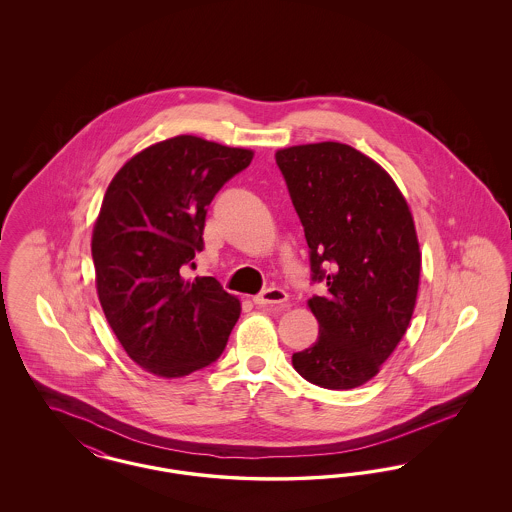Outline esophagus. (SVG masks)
<instances>
[{"label":"esophagus","instance_id":"esophagus-1","mask_svg":"<svg viewBox=\"0 0 512 512\" xmlns=\"http://www.w3.org/2000/svg\"><path fill=\"white\" fill-rule=\"evenodd\" d=\"M255 305L259 307H267V305H284L288 301V293L282 288H267L265 292L259 293L253 297Z\"/></svg>","mask_w":512,"mask_h":512}]
</instances>
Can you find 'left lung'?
I'll list each match as a JSON object with an SVG mask.
<instances>
[{"instance_id": "left-lung-1", "label": "left lung", "mask_w": 512, "mask_h": 512, "mask_svg": "<svg viewBox=\"0 0 512 512\" xmlns=\"http://www.w3.org/2000/svg\"><path fill=\"white\" fill-rule=\"evenodd\" d=\"M309 245V307L318 338L293 368L326 390H351L378 374L413 317L420 249L405 197L355 147L322 142L276 151Z\"/></svg>"}]
</instances>
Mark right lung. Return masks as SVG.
<instances>
[{
	"label": "right lung",
	"mask_w": 512,
	"mask_h": 512,
	"mask_svg": "<svg viewBox=\"0 0 512 512\" xmlns=\"http://www.w3.org/2000/svg\"><path fill=\"white\" fill-rule=\"evenodd\" d=\"M253 151L176 136L134 155L111 180L92 236L99 303L136 365L163 378L215 363L240 301L213 276L186 280L207 207Z\"/></svg>",
	"instance_id": "obj_1"
}]
</instances>
